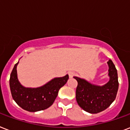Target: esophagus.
Instances as JSON below:
<instances>
[{
    "label": "esophagus",
    "mask_w": 130,
    "mask_h": 130,
    "mask_svg": "<svg viewBox=\"0 0 130 130\" xmlns=\"http://www.w3.org/2000/svg\"><path fill=\"white\" fill-rule=\"evenodd\" d=\"M74 74H75V73H74V72H70L68 73V75H69V77H70V78H72V76H74Z\"/></svg>",
    "instance_id": "obj_1"
}]
</instances>
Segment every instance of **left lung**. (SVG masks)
Returning <instances> with one entry per match:
<instances>
[{
    "instance_id": "obj_1",
    "label": "left lung",
    "mask_w": 130,
    "mask_h": 130,
    "mask_svg": "<svg viewBox=\"0 0 130 130\" xmlns=\"http://www.w3.org/2000/svg\"><path fill=\"white\" fill-rule=\"evenodd\" d=\"M107 64L110 79L108 83L102 86L93 85L85 79L74 76L78 83L76 89V102L86 112L92 114L102 112L116 98L119 88L117 70L112 60H108Z\"/></svg>"
}]
</instances>
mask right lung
<instances>
[{
	"label": "right lung",
	"mask_w": 130,
	"mask_h": 130,
	"mask_svg": "<svg viewBox=\"0 0 130 130\" xmlns=\"http://www.w3.org/2000/svg\"><path fill=\"white\" fill-rule=\"evenodd\" d=\"M18 63L15 64L10 75L9 85L13 99L21 108L29 112H37L49 108L55 101L60 88L68 81V74L51 79L41 87H25L18 81Z\"/></svg>",
	"instance_id": "1"
}]
</instances>
